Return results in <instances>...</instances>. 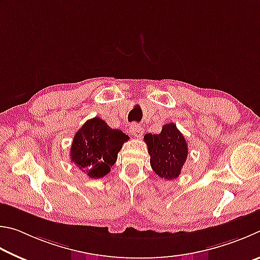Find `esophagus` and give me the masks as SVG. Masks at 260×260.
I'll list each match as a JSON object with an SVG mask.
<instances>
[{"instance_id": "esophagus-1", "label": "esophagus", "mask_w": 260, "mask_h": 260, "mask_svg": "<svg viewBox=\"0 0 260 260\" xmlns=\"http://www.w3.org/2000/svg\"><path fill=\"white\" fill-rule=\"evenodd\" d=\"M130 133L133 134L134 137H136V138H142V136L144 134V129L142 125L134 123V124L130 125Z\"/></svg>"}]
</instances>
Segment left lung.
<instances>
[{
    "label": "left lung",
    "mask_w": 260,
    "mask_h": 260,
    "mask_svg": "<svg viewBox=\"0 0 260 260\" xmlns=\"http://www.w3.org/2000/svg\"><path fill=\"white\" fill-rule=\"evenodd\" d=\"M144 140L147 145L151 156L149 162L154 172L167 180L177 178L187 158L188 147L175 123L163 125L158 135L146 134Z\"/></svg>",
    "instance_id": "left-lung-1"
}]
</instances>
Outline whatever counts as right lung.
Masks as SVG:
<instances>
[{"label":"right lung","mask_w":260,"mask_h":260,"mask_svg":"<svg viewBox=\"0 0 260 260\" xmlns=\"http://www.w3.org/2000/svg\"><path fill=\"white\" fill-rule=\"evenodd\" d=\"M129 136L112 129L99 117L86 121L75 134L71 147V160L90 178L106 176L116 162Z\"/></svg>","instance_id":"add662e5"}]
</instances>
